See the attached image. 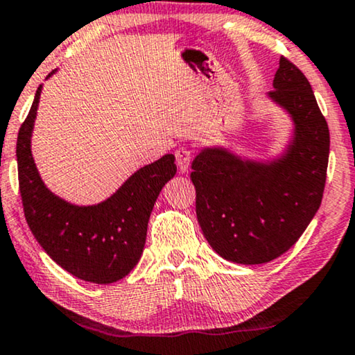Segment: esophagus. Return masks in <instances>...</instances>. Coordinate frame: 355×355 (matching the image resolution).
Wrapping results in <instances>:
<instances>
[{"label":"esophagus","instance_id":"1","mask_svg":"<svg viewBox=\"0 0 355 355\" xmlns=\"http://www.w3.org/2000/svg\"><path fill=\"white\" fill-rule=\"evenodd\" d=\"M191 162H192V150L187 147H179L176 150V164L179 171L186 173L189 166H191Z\"/></svg>","mask_w":355,"mask_h":355}]
</instances>
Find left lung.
Instances as JSON below:
<instances>
[{"instance_id":"1","label":"left lung","mask_w":355,"mask_h":355,"mask_svg":"<svg viewBox=\"0 0 355 355\" xmlns=\"http://www.w3.org/2000/svg\"><path fill=\"white\" fill-rule=\"evenodd\" d=\"M268 96L288 111L294 134L279 158L244 159L223 147L192 162L196 211L203 236L223 259L259 265L289 250L320 208L329 130L307 77L281 56Z\"/></svg>"}]
</instances>
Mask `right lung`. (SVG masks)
I'll return each instance as SVG.
<instances>
[{
	"mask_svg": "<svg viewBox=\"0 0 355 355\" xmlns=\"http://www.w3.org/2000/svg\"><path fill=\"white\" fill-rule=\"evenodd\" d=\"M40 94L42 85L19 129L16 147L27 225L43 250L76 278L95 284L123 279L142 255L150 213L159 192L176 174L174 155L140 168L105 202L72 205L43 184L33 162L31 137Z\"/></svg>",
	"mask_w": 355,
	"mask_h": 355,
	"instance_id": "obj_1",
	"label": "right lung"
}]
</instances>
